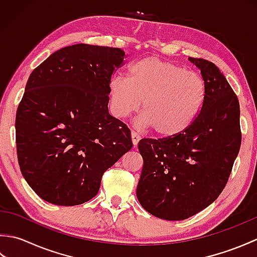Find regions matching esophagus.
Wrapping results in <instances>:
<instances>
[{
    "label": "esophagus",
    "instance_id": "esophagus-1",
    "mask_svg": "<svg viewBox=\"0 0 257 257\" xmlns=\"http://www.w3.org/2000/svg\"><path fill=\"white\" fill-rule=\"evenodd\" d=\"M140 139H141V137L139 136V134L137 132H134V130H133V132H132V140H133L134 146H137Z\"/></svg>",
    "mask_w": 257,
    "mask_h": 257
}]
</instances>
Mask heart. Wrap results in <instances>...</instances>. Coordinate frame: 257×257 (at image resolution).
Here are the masks:
<instances>
[{
	"instance_id": "b5f03b06",
	"label": "heart",
	"mask_w": 257,
	"mask_h": 257,
	"mask_svg": "<svg viewBox=\"0 0 257 257\" xmlns=\"http://www.w3.org/2000/svg\"><path fill=\"white\" fill-rule=\"evenodd\" d=\"M205 96L204 80L199 74L154 56L134 63L129 79L118 76L110 83L113 113L127 117L144 101L141 122L162 137L188 129L199 116Z\"/></svg>"
}]
</instances>
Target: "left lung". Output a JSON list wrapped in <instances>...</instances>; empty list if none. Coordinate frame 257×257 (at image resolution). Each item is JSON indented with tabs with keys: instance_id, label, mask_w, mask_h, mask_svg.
<instances>
[{
	"instance_id": "left-lung-1",
	"label": "left lung",
	"mask_w": 257,
	"mask_h": 257,
	"mask_svg": "<svg viewBox=\"0 0 257 257\" xmlns=\"http://www.w3.org/2000/svg\"><path fill=\"white\" fill-rule=\"evenodd\" d=\"M201 69L206 96L194 122L183 133L144 138L137 196L159 219L181 221L199 213L221 194L242 143L237 96L212 62L189 58Z\"/></svg>"
}]
</instances>
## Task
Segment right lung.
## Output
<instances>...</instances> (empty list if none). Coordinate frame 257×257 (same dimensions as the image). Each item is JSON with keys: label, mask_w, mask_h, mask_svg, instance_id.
<instances>
[{"label": "right lung", "mask_w": 257, "mask_h": 257, "mask_svg": "<svg viewBox=\"0 0 257 257\" xmlns=\"http://www.w3.org/2000/svg\"><path fill=\"white\" fill-rule=\"evenodd\" d=\"M120 48L64 47L33 70L15 119L21 172L56 205L98 193L102 174L133 148L130 130L108 112L110 83L123 65Z\"/></svg>", "instance_id": "1"}]
</instances>
